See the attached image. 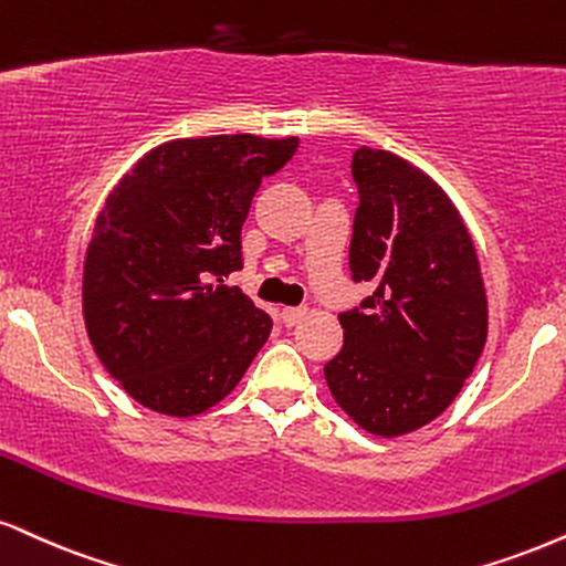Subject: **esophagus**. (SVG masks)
<instances>
[{"instance_id": "esophagus-1", "label": "esophagus", "mask_w": 566, "mask_h": 566, "mask_svg": "<svg viewBox=\"0 0 566 566\" xmlns=\"http://www.w3.org/2000/svg\"><path fill=\"white\" fill-rule=\"evenodd\" d=\"M304 317H306V306H285V310L281 312V319H283L285 327L298 325Z\"/></svg>"}]
</instances>
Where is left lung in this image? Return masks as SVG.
<instances>
[{"label":"left lung","mask_w":566,"mask_h":566,"mask_svg":"<svg viewBox=\"0 0 566 566\" xmlns=\"http://www.w3.org/2000/svg\"><path fill=\"white\" fill-rule=\"evenodd\" d=\"M359 191L348 268L375 283L340 312L344 348L325 365L338 407L375 436L436 420L475 369L488 302L475 247L436 180L382 149L352 157Z\"/></svg>","instance_id":"left-lung-1"}]
</instances>
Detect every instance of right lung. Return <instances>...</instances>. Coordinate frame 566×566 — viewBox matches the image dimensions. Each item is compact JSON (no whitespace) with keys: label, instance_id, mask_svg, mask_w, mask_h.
Instances as JSON below:
<instances>
[{"label":"right lung","instance_id":"1","mask_svg":"<svg viewBox=\"0 0 566 566\" xmlns=\"http://www.w3.org/2000/svg\"><path fill=\"white\" fill-rule=\"evenodd\" d=\"M298 138H184L138 159L96 218L83 317L96 357L144 407L199 415L226 399L272 331L222 281L243 268L241 228L262 178Z\"/></svg>","mask_w":566,"mask_h":566}]
</instances>
